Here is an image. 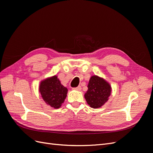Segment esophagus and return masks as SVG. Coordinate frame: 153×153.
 Segmentation results:
<instances>
[{
  "label": "esophagus",
  "instance_id": "1",
  "mask_svg": "<svg viewBox=\"0 0 153 153\" xmlns=\"http://www.w3.org/2000/svg\"><path fill=\"white\" fill-rule=\"evenodd\" d=\"M81 87L80 86H78V87H74V88H73V89H74V90H76V91H80L81 90Z\"/></svg>",
  "mask_w": 153,
  "mask_h": 153
}]
</instances>
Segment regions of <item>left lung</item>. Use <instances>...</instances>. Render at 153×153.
<instances>
[{"mask_svg":"<svg viewBox=\"0 0 153 153\" xmlns=\"http://www.w3.org/2000/svg\"><path fill=\"white\" fill-rule=\"evenodd\" d=\"M87 87L88 90L84 96L91 107L100 108L108 101L112 89L103 78L98 76H91Z\"/></svg>","mask_w":153,"mask_h":153,"instance_id":"8db88e82","label":"left lung"}]
</instances>
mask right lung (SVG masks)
I'll return each instance as SVG.
<instances>
[{
	"label": "right lung",
	"mask_w": 153,
	"mask_h": 153,
	"mask_svg": "<svg viewBox=\"0 0 153 153\" xmlns=\"http://www.w3.org/2000/svg\"><path fill=\"white\" fill-rule=\"evenodd\" d=\"M39 92L46 103L59 108L66 98L68 89L61 85L57 76H54L41 82Z\"/></svg>",
	"instance_id": "right-lung-1"
}]
</instances>
